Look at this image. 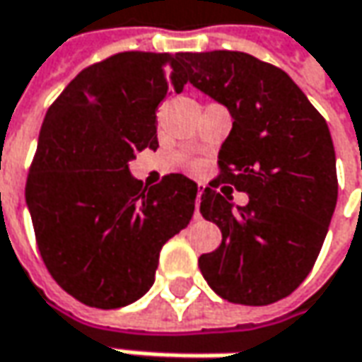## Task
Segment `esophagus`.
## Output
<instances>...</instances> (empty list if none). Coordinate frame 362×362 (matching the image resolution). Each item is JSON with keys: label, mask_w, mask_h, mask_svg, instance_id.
<instances>
[{"label": "esophagus", "mask_w": 362, "mask_h": 362, "mask_svg": "<svg viewBox=\"0 0 362 362\" xmlns=\"http://www.w3.org/2000/svg\"><path fill=\"white\" fill-rule=\"evenodd\" d=\"M202 192H204V186L198 184V192H196V216H200V198H202Z\"/></svg>", "instance_id": "1"}]
</instances>
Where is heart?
<instances>
[{"instance_id": "1", "label": "heart", "mask_w": 362, "mask_h": 362, "mask_svg": "<svg viewBox=\"0 0 362 362\" xmlns=\"http://www.w3.org/2000/svg\"><path fill=\"white\" fill-rule=\"evenodd\" d=\"M190 168H194V164H190Z\"/></svg>"}]
</instances>
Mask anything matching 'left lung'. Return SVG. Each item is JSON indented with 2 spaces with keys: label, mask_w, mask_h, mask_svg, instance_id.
Instances as JSON below:
<instances>
[{
  "label": "left lung",
  "mask_w": 362,
  "mask_h": 362,
  "mask_svg": "<svg viewBox=\"0 0 362 362\" xmlns=\"http://www.w3.org/2000/svg\"><path fill=\"white\" fill-rule=\"evenodd\" d=\"M180 64L234 119L220 176L200 198V214L222 232L200 272L228 303L272 305L308 276L329 230L339 194L329 126L288 74L250 54H180ZM232 187L248 205L233 206Z\"/></svg>",
  "instance_id": "left-lung-1"
}]
</instances>
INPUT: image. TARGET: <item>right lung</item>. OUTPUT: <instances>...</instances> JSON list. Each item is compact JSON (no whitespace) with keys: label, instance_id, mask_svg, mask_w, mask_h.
<instances>
[{"label":"right lung","instance_id":"right-lung-1","mask_svg":"<svg viewBox=\"0 0 362 362\" xmlns=\"http://www.w3.org/2000/svg\"><path fill=\"white\" fill-rule=\"evenodd\" d=\"M186 78L180 54L122 52L69 81L45 114L25 182L44 264L80 303L119 308L150 291L162 246L188 226L198 186H144L130 160L156 150V107Z\"/></svg>","mask_w":362,"mask_h":362}]
</instances>
